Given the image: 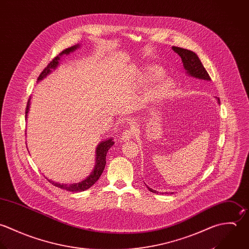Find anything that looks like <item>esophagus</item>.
<instances>
[{
  "label": "esophagus",
  "instance_id": "1",
  "mask_svg": "<svg viewBox=\"0 0 249 249\" xmlns=\"http://www.w3.org/2000/svg\"><path fill=\"white\" fill-rule=\"evenodd\" d=\"M133 135H134V131L132 129H129V130H125L123 133H122V137H121V140L123 142H127V141H130L133 139Z\"/></svg>",
  "mask_w": 249,
  "mask_h": 249
}]
</instances>
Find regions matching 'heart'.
<instances>
[{
  "label": "heart",
  "instance_id": "1",
  "mask_svg": "<svg viewBox=\"0 0 249 249\" xmlns=\"http://www.w3.org/2000/svg\"><path fill=\"white\" fill-rule=\"evenodd\" d=\"M165 74L163 68L157 64H150L140 71L138 77V86L147 88L155 83L149 93L151 104H160L167 99L174 90L175 83L169 77H163Z\"/></svg>",
  "mask_w": 249,
  "mask_h": 249
}]
</instances>
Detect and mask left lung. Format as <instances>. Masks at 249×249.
Returning a JSON list of instances; mask_svg holds the SVG:
<instances>
[{
	"label": "left lung",
	"mask_w": 249,
	"mask_h": 249,
	"mask_svg": "<svg viewBox=\"0 0 249 249\" xmlns=\"http://www.w3.org/2000/svg\"><path fill=\"white\" fill-rule=\"evenodd\" d=\"M172 50L181 56L184 68H185L188 76L198 79V80H202V81H208V82L211 81V78H210L209 74L207 73L206 69L204 68V66L201 62V60L199 59L198 55L195 52L187 50V49H183V48H180V47H175V46H172ZM215 99L217 100L218 104H220L219 98L215 97ZM146 187L151 193L159 194V192L151 189L147 185H146ZM163 194H168V193H162L161 195H163ZM170 194L172 195L174 193H170Z\"/></svg>",
	"instance_id": "left-lung-1"
}]
</instances>
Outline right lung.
<instances>
[{"label":"right lung","instance_id":"1","mask_svg":"<svg viewBox=\"0 0 249 249\" xmlns=\"http://www.w3.org/2000/svg\"><path fill=\"white\" fill-rule=\"evenodd\" d=\"M80 44H77V45H74L66 50L62 51L57 56H55L50 63L48 64V66L41 72V74L39 75L38 79H37V82H40L42 81L43 79H45L48 75H50L51 73L53 71H54L58 65H59V61L61 59V57L64 55V54H69L70 53H73L74 51L77 50L80 48ZM30 106H31V98L28 101V104H27V108H26V119L28 117V113H29V109H30ZM114 144V142H113V139L112 138H109V139H107L103 142H100L99 144L97 145L96 150H95V154H96V157H95V165H94V168L92 170V172L83 181L79 182V183H74V184H60L58 182H54V181H52L50 179H47L50 183H52V185L57 187V188H60V189H63V190H66L68 192H72V193H80V192H84V191H87L89 190L90 187H92L100 178L101 174L103 173L104 171V168H105V165H106V157H107V153L108 149Z\"/></svg>","mask_w":249,"mask_h":249}]
</instances>
